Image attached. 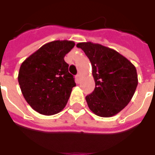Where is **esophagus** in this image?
<instances>
[{"instance_id":"esophagus-1","label":"esophagus","mask_w":155,"mask_h":155,"mask_svg":"<svg viewBox=\"0 0 155 155\" xmlns=\"http://www.w3.org/2000/svg\"><path fill=\"white\" fill-rule=\"evenodd\" d=\"M80 75L78 74V75H75V82L77 83V84H79V83H80Z\"/></svg>"}]
</instances>
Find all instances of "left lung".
<instances>
[{
	"label": "left lung",
	"mask_w": 155,
	"mask_h": 155,
	"mask_svg": "<svg viewBox=\"0 0 155 155\" xmlns=\"http://www.w3.org/2000/svg\"><path fill=\"white\" fill-rule=\"evenodd\" d=\"M76 47L84 51L92 63L96 87L85 97L90 110L102 117L120 113L137 88L134 65L115 50L98 43L80 42Z\"/></svg>",
	"instance_id": "obj_1"
}]
</instances>
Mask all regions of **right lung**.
<instances>
[{
  "instance_id": "right-lung-1",
  "label": "right lung",
  "mask_w": 155,
  "mask_h": 155,
  "mask_svg": "<svg viewBox=\"0 0 155 155\" xmlns=\"http://www.w3.org/2000/svg\"><path fill=\"white\" fill-rule=\"evenodd\" d=\"M74 46L68 40L48 42L21 65L18 79L23 97L40 114H56L68 103L76 84L64 57Z\"/></svg>"
}]
</instances>
